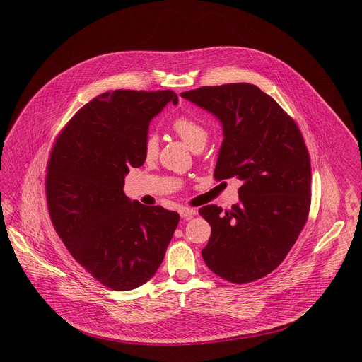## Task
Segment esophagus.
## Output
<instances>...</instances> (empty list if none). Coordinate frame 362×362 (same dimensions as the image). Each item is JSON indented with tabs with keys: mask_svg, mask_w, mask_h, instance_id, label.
<instances>
[{
	"mask_svg": "<svg viewBox=\"0 0 362 362\" xmlns=\"http://www.w3.org/2000/svg\"><path fill=\"white\" fill-rule=\"evenodd\" d=\"M179 214H180V218L189 219V218H192L193 215H196V211H194L193 208H180V209H179Z\"/></svg>",
	"mask_w": 362,
	"mask_h": 362,
	"instance_id": "obj_1",
	"label": "esophagus"
}]
</instances>
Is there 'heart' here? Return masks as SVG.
Instances as JSON below:
<instances>
[{
	"label": "heart",
	"instance_id": "1",
	"mask_svg": "<svg viewBox=\"0 0 362 362\" xmlns=\"http://www.w3.org/2000/svg\"><path fill=\"white\" fill-rule=\"evenodd\" d=\"M172 129L175 130V133L193 150L197 146H204L206 140H208V130L206 127L199 123L197 120L187 117V116H182L177 117L173 124ZM158 147H159V141L158 137L154 134L147 136L146 143H144V156L146 159H154L158 154Z\"/></svg>",
	"mask_w": 362,
	"mask_h": 362
}]
</instances>
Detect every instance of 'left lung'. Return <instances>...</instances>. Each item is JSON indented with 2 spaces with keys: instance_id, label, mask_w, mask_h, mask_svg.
Segmentation results:
<instances>
[{
  "instance_id": "1",
  "label": "left lung",
  "mask_w": 362,
  "mask_h": 362,
  "mask_svg": "<svg viewBox=\"0 0 362 362\" xmlns=\"http://www.w3.org/2000/svg\"><path fill=\"white\" fill-rule=\"evenodd\" d=\"M222 124L215 179L236 176L239 203L203 206L212 233L202 249L218 276L247 284L276 269L296 242L311 204V163L302 134L259 87L232 83L180 93Z\"/></svg>"
}]
</instances>
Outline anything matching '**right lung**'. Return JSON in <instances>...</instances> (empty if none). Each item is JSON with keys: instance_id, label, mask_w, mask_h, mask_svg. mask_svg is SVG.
Instances as JSON below:
<instances>
[{"instance_id": "right-lung-1", "label": "right lung", "mask_w": 362, "mask_h": 362, "mask_svg": "<svg viewBox=\"0 0 362 362\" xmlns=\"http://www.w3.org/2000/svg\"><path fill=\"white\" fill-rule=\"evenodd\" d=\"M172 90H115L93 98L59 136L47 166L51 222L74 259L115 291L141 286L158 272L179 214L124 194L130 168L144 160L148 124Z\"/></svg>"}]
</instances>
